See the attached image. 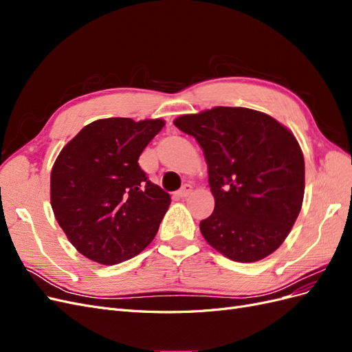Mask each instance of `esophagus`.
I'll list each match as a JSON object with an SVG mask.
<instances>
[{
    "label": "esophagus",
    "mask_w": 352,
    "mask_h": 352,
    "mask_svg": "<svg viewBox=\"0 0 352 352\" xmlns=\"http://www.w3.org/2000/svg\"><path fill=\"white\" fill-rule=\"evenodd\" d=\"M190 192H192V186H190L189 184H185L182 188H180V190L177 192V197L186 198L188 195H190Z\"/></svg>",
    "instance_id": "34e87169"
}]
</instances>
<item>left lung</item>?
Instances as JSON below:
<instances>
[{"label": "left lung", "mask_w": 352, "mask_h": 352, "mask_svg": "<svg viewBox=\"0 0 352 352\" xmlns=\"http://www.w3.org/2000/svg\"><path fill=\"white\" fill-rule=\"evenodd\" d=\"M173 123L195 138L208 166L214 211L199 223L204 239L239 263L278 250L304 199V155L294 133L272 116L243 107H214Z\"/></svg>", "instance_id": "left-lung-1"}]
</instances>
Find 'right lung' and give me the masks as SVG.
<instances>
[{"instance_id": "1", "label": "right lung", "mask_w": 352, "mask_h": 352, "mask_svg": "<svg viewBox=\"0 0 352 352\" xmlns=\"http://www.w3.org/2000/svg\"><path fill=\"white\" fill-rule=\"evenodd\" d=\"M164 120L110 117L87 124L51 170V207L85 257L113 265L150 245L170 195L148 180L140 155Z\"/></svg>"}]
</instances>
